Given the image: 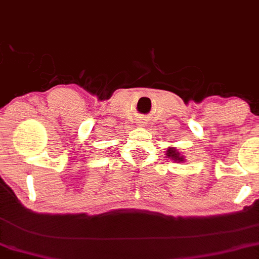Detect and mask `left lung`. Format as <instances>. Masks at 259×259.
<instances>
[{"mask_svg":"<svg viewBox=\"0 0 259 259\" xmlns=\"http://www.w3.org/2000/svg\"><path fill=\"white\" fill-rule=\"evenodd\" d=\"M166 158L174 160L175 163H183L185 161V155H181L180 151H177L176 147H167Z\"/></svg>","mask_w":259,"mask_h":259,"instance_id":"left-lung-1","label":"left lung"}]
</instances>
